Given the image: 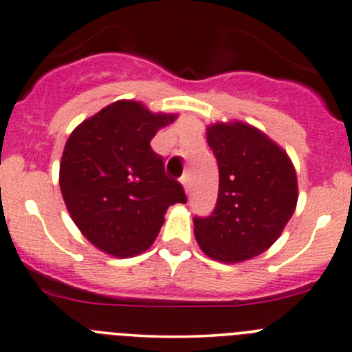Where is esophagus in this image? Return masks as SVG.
I'll list each match as a JSON object with an SVG mask.
<instances>
[{"label":"esophagus","mask_w":352,"mask_h":352,"mask_svg":"<svg viewBox=\"0 0 352 352\" xmlns=\"http://www.w3.org/2000/svg\"><path fill=\"white\" fill-rule=\"evenodd\" d=\"M181 184H183L184 191H186V193H188V190H190V176L183 175V177H181Z\"/></svg>","instance_id":"34e87169"}]
</instances>
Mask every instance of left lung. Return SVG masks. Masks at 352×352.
Here are the masks:
<instances>
[{
    "label": "left lung",
    "mask_w": 352,
    "mask_h": 352,
    "mask_svg": "<svg viewBox=\"0 0 352 352\" xmlns=\"http://www.w3.org/2000/svg\"><path fill=\"white\" fill-rule=\"evenodd\" d=\"M219 164V197L210 217L193 219L195 238L208 258L241 263L267 252L298 204V176L287 152L245 121L207 126Z\"/></svg>",
    "instance_id": "left-lung-1"
}]
</instances>
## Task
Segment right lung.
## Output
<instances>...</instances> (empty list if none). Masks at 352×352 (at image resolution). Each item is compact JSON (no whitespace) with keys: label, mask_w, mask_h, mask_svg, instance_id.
<instances>
[{"label":"right lung","mask_w":352,"mask_h":352,"mask_svg":"<svg viewBox=\"0 0 352 352\" xmlns=\"http://www.w3.org/2000/svg\"><path fill=\"white\" fill-rule=\"evenodd\" d=\"M176 113H152L121 99L69 133L59 162V188L69 217L100 252L116 258L144 253L157 238L168 208L186 204L177 181L151 148Z\"/></svg>","instance_id":"obj_1"}]
</instances>
